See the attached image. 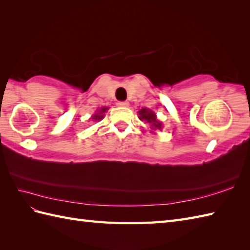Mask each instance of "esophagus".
I'll use <instances>...</instances> for the list:
<instances>
[{
  "label": "esophagus",
  "mask_w": 250,
  "mask_h": 250,
  "mask_svg": "<svg viewBox=\"0 0 250 250\" xmlns=\"http://www.w3.org/2000/svg\"><path fill=\"white\" fill-rule=\"evenodd\" d=\"M116 104H118L119 107H123V108H125V107H128V106H129V104L127 103V102H119V103Z\"/></svg>",
  "instance_id": "esophagus-1"
}]
</instances>
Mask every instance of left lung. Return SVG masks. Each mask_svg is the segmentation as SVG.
Returning a JSON list of instances; mask_svg holds the SVG:
<instances>
[{"label":"left lung","instance_id":"8db88e82","mask_svg":"<svg viewBox=\"0 0 250 250\" xmlns=\"http://www.w3.org/2000/svg\"><path fill=\"white\" fill-rule=\"evenodd\" d=\"M138 114H139V120L146 121V123L149 124V128H151V132H153V134H156L155 132L156 130L163 129V122H160L157 119V115L153 110L148 108H142L138 111Z\"/></svg>","mask_w":250,"mask_h":250}]
</instances>
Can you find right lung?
<instances>
[{
	"instance_id": "add662e5",
	"label": "right lung",
	"mask_w": 250,
	"mask_h": 250,
	"mask_svg": "<svg viewBox=\"0 0 250 250\" xmlns=\"http://www.w3.org/2000/svg\"><path fill=\"white\" fill-rule=\"evenodd\" d=\"M108 110H109V107H102L101 109H97L96 113L92 115V120H93L94 122H99V121H102V120L104 119V113H106Z\"/></svg>"
}]
</instances>
